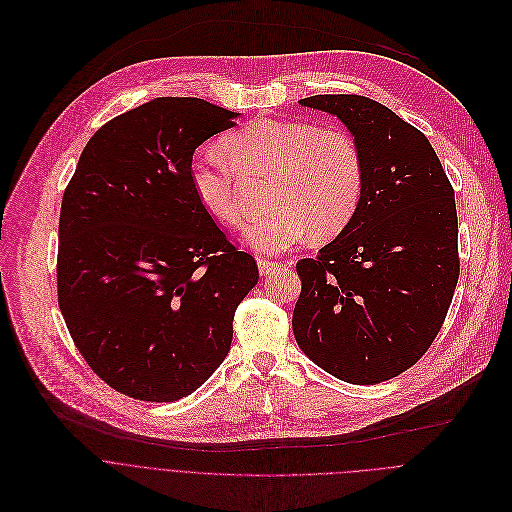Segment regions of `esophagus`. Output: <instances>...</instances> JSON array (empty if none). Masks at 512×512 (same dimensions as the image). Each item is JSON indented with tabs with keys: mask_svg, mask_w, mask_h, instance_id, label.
Segmentation results:
<instances>
[{
	"mask_svg": "<svg viewBox=\"0 0 512 512\" xmlns=\"http://www.w3.org/2000/svg\"><path fill=\"white\" fill-rule=\"evenodd\" d=\"M258 270H260V274H262V276L274 274L276 270H280V262L266 260V258H258Z\"/></svg>",
	"mask_w": 512,
	"mask_h": 512,
	"instance_id": "obj_1",
	"label": "esophagus"
}]
</instances>
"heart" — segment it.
I'll list each match as a JSON object with an SVG mask.
<instances>
[{"label":"heart","instance_id":"heart-1","mask_svg":"<svg viewBox=\"0 0 512 512\" xmlns=\"http://www.w3.org/2000/svg\"><path fill=\"white\" fill-rule=\"evenodd\" d=\"M224 157L191 163L189 179L201 208L226 226H240L238 173L270 177L262 218L246 230L262 254H280L311 234L325 240L355 216L363 193V159L341 129L260 117L222 139Z\"/></svg>","mask_w":512,"mask_h":512}]
</instances>
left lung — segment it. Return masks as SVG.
<instances>
[{
  "mask_svg": "<svg viewBox=\"0 0 512 512\" xmlns=\"http://www.w3.org/2000/svg\"><path fill=\"white\" fill-rule=\"evenodd\" d=\"M298 105L351 131L365 179L343 232L296 262L294 339L337 379L381 383L416 365L444 325L460 274L454 189L428 137L381 102L317 94Z\"/></svg>",
  "mask_w": 512,
  "mask_h": 512,
  "instance_id": "left-lung-1",
  "label": "left lung"
}]
</instances>
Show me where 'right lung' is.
I'll return each instance as SVG.
<instances>
[{"label":"right lung","mask_w":512,"mask_h":512,"mask_svg":"<svg viewBox=\"0 0 512 512\" xmlns=\"http://www.w3.org/2000/svg\"><path fill=\"white\" fill-rule=\"evenodd\" d=\"M236 117L201 98L149 100L90 137L66 185L60 311L88 367L129 397L193 393L226 359L258 282L189 179L193 151Z\"/></svg>","instance_id":"obj_1"}]
</instances>
